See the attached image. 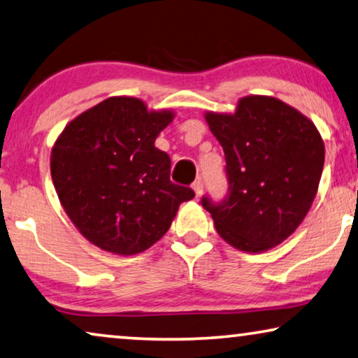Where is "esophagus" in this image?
<instances>
[{
    "label": "esophagus",
    "mask_w": 358,
    "mask_h": 358,
    "mask_svg": "<svg viewBox=\"0 0 358 358\" xmlns=\"http://www.w3.org/2000/svg\"><path fill=\"white\" fill-rule=\"evenodd\" d=\"M193 189L196 193V197H201L202 196V191H204V181L202 180H196L193 183Z\"/></svg>",
    "instance_id": "esophagus-1"
}]
</instances>
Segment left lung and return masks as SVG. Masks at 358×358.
<instances>
[{"instance_id":"obj_1","label":"left lung","mask_w":358,"mask_h":358,"mask_svg":"<svg viewBox=\"0 0 358 358\" xmlns=\"http://www.w3.org/2000/svg\"><path fill=\"white\" fill-rule=\"evenodd\" d=\"M225 152L228 194L201 204L220 236L244 252L278 246L296 231L317 196L324 145L313 122L270 96L239 99L234 114L207 112Z\"/></svg>"}]
</instances>
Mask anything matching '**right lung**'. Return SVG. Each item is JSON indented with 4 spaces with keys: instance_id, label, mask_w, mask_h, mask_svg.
Instances as JSON below:
<instances>
[{
    "instance_id": "obj_1",
    "label": "right lung",
    "mask_w": 358,
    "mask_h": 358,
    "mask_svg": "<svg viewBox=\"0 0 358 358\" xmlns=\"http://www.w3.org/2000/svg\"><path fill=\"white\" fill-rule=\"evenodd\" d=\"M172 110H148L115 96L76 117L51 151V177L64 210L94 246L143 252L172 225L194 191L170 181V157L154 146Z\"/></svg>"
}]
</instances>
